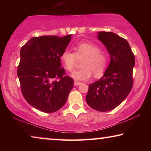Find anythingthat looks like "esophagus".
<instances>
[{"instance_id": "obj_1", "label": "esophagus", "mask_w": 151, "mask_h": 151, "mask_svg": "<svg viewBox=\"0 0 151 151\" xmlns=\"http://www.w3.org/2000/svg\"><path fill=\"white\" fill-rule=\"evenodd\" d=\"M80 85H81V83H80V82H78V81H74V85H75V86H78Z\"/></svg>"}]
</instances>
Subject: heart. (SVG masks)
Wrapping results in <instances>:
<instances>
[{"instance_id":"obj_1","label":"heart","mask_w":151,"mask_h":151,"mask_svg":"<svg viewBox=\"0 0 151 151\" xmlns=\"http://www.w3.org/2000/svg\"><path fill=\"white\" fill-rule=\"evenodd\" d=\"M75 54L65 50L60 55V60L68 71H73L75 65V57H83L81 61V68L71 74V77L76 81L87 80L93 74L99 77L104 74L108 64V58L100 48L93 43L83 42L74 47Z\"/></svg>"}]
</instances>
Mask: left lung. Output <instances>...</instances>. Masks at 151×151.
I'll return each mask as SVG.
<instances>
[{"mask_svg": "<svg viewBox=\"0 0 151 151\" xmlns=\"http://www.w3.org/2000/svg\"><path fill=\"white\" fill-rule=\"evenodd\" d=\"M97 38L106 47L111 62L103 77L89 85L86 101L92 109L106 112L118 106L131 92L135 59L129 42L115 33L99 32Z\"/></svg>", "mask_w": 151, "mask_h": 151, "instance_id": "1", "label": "left lung"}]
</instances>
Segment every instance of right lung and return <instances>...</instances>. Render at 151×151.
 <instances>
[{"mask_svg":"<svg viewBox=\"0 0 151 151\" xmlns=\"http://www.w3.org/2000/svg\"><path fill=\"white\" fill-rule=\"evenodd\" d=\"M70 40L71 35L33 37L20 49L17 75L22 95L30 105L47 113L62 108L73 88V79L65 76L60 58Z\"/></svg>","mask_w":151,"mask_h":151,"instance_id":"add662e5","label":"right lung"}]
</instances>
